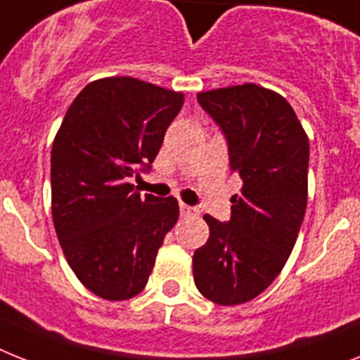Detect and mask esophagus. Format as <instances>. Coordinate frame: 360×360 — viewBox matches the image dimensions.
<instances>
[{
	"label": "esophagus",
	"mask_w": 360,
	"mask_h": 360,
	"mask_svg": "<svg viewBox=\"0 0 360 360\" xmlns=\"http://www.w3.org/2000/svg\"><path fill=\"white\" fill-rule=\"evenodd\" d=\"M197 207H191L187 206V204H184V202H180V215L182 217H191V215H197Z\"/></svg>",
	"instance_id": "34e87169"
}]
</instances>
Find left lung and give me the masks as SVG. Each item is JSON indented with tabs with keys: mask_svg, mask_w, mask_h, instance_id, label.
Listing matches in <instances>:
<instances>
[{
	"mask_svg": "<svg viewBox=\"0 0 360 360\" xmlns=\"http://www.w3.org/2000/svg\"><path fill=\"white\" fill-rule=\"evenodd\" d=\"M198 103L226 134L230 169L243 180L228 224L204 215L210 239L195 250L193 278L204 298L246 304L280 276L307 207L309 138L292 106L263 86L200 91Z\"/></svg>",
	"mask_w": 360,
	"mask_h": 360,
	"instance_id": "1",
	"label": "left lung"
}]
</instances>
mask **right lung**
Wrapping results in <instances>:
<instances>
[{
	"label": "right lung",
	"mask_w": 360,
	"mask_h": 360,
	"mask_svg": "<svg viewBox=\"0 0 360 360\" xmlns=\"http://www.w3.org/2000/svg\"><path fill=\"white\" fill-rule=\"evenodd\" d=\"M182 91L132 77L84 86L68 108L51 148V213L68 265L108 302L145 289L178 200L139 195L130 178L150 167Z\"/></svg>",
	"instance_id": "right-lung-1"
}]
</instances>
